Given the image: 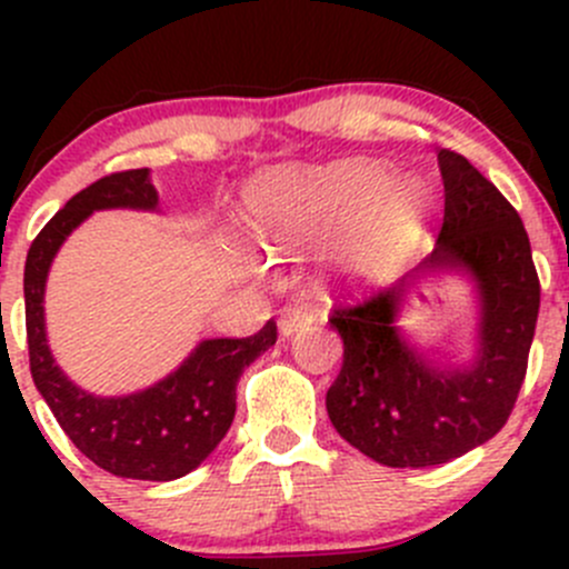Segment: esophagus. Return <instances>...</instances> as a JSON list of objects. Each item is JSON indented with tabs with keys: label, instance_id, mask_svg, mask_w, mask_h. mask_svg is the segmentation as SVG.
<instances>
[{
	"label": "esophagus",
	"instance_id": "34e87169",
	"mask_svg": "<svg viewBox=\"0 0 569 569\" xmlns=\"http://www.w3.org/2000/svg\"><path fill=\"white\" fill-rule=\"evenodd\" d=\"M311 321H313V313L308 311V308L291 306V308H283V311H280L278 330H280V336L289 338V336H295V332H300L302 327L311 325Z\"/></svg>",
	"mask_w": 569,
	"mask_h": 569
}]
</instances>
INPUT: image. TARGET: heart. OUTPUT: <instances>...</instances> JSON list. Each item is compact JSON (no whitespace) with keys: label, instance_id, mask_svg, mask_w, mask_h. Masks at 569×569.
<instances>
[{"label":"heart","instance_id":"heart-1","mask_svg":"<svg viewBox=\"0 0 569 569\" xmlns=\"http://www.w3.org/2000/svg\"><path fill=\"white\" fill-rule=\"evenodd\" d=\"M423 214L416 183L391 181L380 164L347 162L327 170H280L252 187L248 220L274 250L306 248L347 226L341 258L349 269L386 274ZM252 272L261 261L248 258Z\"/></svg>","mask_w":569,"mask_h":569}]
</instances>
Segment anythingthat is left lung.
Listing matches in <instances>:
<instances>
[{
  "label": "left lung",
  "instance_id": "8db88e82",
  "mask_svg": "<svg viewBox=\"0 0 569 569\" xmlns=\"http://www.w3.org/2000/svg\"><path fill=\"white\" fill-rule=\"evenodd\" d=\"M438 164L446 209L432 256L393 289L330 317L343 363L327 391V416L349 446L388 468L451 462L501 432L539 313V278L518 211L460 153L443 148ZM440 271L470 279L480 300L477 349L462 365L427 359L398 327L406 291Z\"/></svg>",
  "mask_w": 569,
  "mask_h": 569
}]
</instances>
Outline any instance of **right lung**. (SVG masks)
I'll return each instance as SVG.
<instances>
[{"label":"right lung","mask_w":569,"mask_h":569,"mask_svg":"<svg viewBox=\"0 0 569 569\" xmlns=\"http://www.w3.org/2000/svg\"><path fill=\"white\" fill-rule=\"evenodd\" d=\"M159 211L151 170L109 173L73 194L43 226L27 252L24 306L32 380L71 443L120 479L173 481L220 446L237 416V382L258 355L278 341L267 321L250 338H206L164 380L146 391L96 396L73 386L46 338L43 295L51 261L73 228L93 211Z\"/></svg>","instance_id":"obj_1"}]
</instances>
